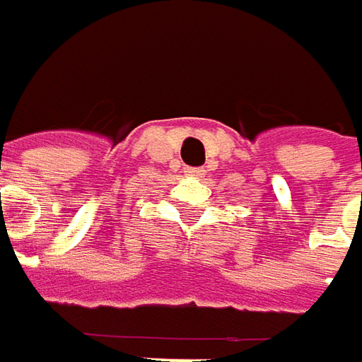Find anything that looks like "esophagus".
Segmentation results:
<instances>
[{
    "mask_svg": "<svg viewBox=\"0 0 362 362\" xmlns=\"http://www.w3.org/2000/svg\"><path fill=\"white\" fill-rule=\"evenodd\" d=\"M188 176H192V178H203V176H205V170H203V168H190V170H188Z\"/></svg>",
    "mask_w": 362,
    "mask_h": 362,
    "instance_id": "obj_1",
    "label": "esophagus"
}]
</instances>
